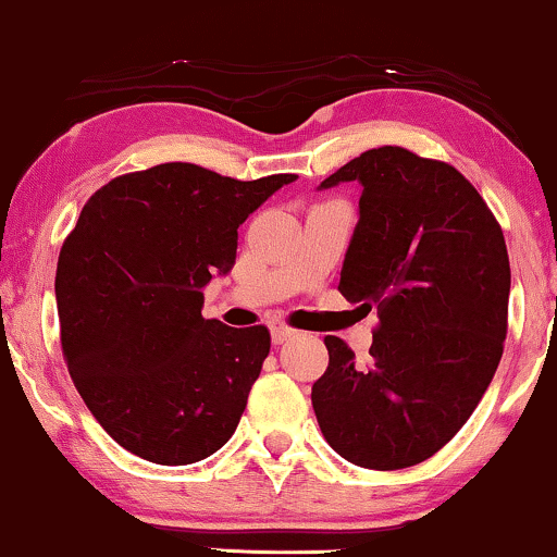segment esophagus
Listing matches in <instances>:
<instances>
[{
  "instance_id": "obj_1",
  "label": "esophagus",
  "mask_w": 557,
  "mask_h": 557,
  "mask_svg": "<svg viewBox=\"0 0 557 557\" xmlns=\"http://www.w3.org/2000/svg\"><path fill=\"white\" fill-rule=\"evenodd\" d=\"M296 334L294 326H288L284 322H278V319H273L271 322V337H273V345H284V342H288Z\"/></svg>"
}]
</instances>
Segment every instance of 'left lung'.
<instances>
[{"label":"left lung","mask_w":557,"mask_h":557,"mask_svg":"<svg viewBox=\"0 0 557 557\" xmlns=\"http://www.w3.org/2000/svg\"><path fill=\"white\" fill-rule=\"evenodd\" d=\"M362 185L339 292L377 309L370 362L324 337L311 387L319 429L364 469L416 467L451 441L490 387L507 337L509 256L476 187L403 147L362 151L322 182Z\"/></svg>","instance_id":"obj_1"}]
</instances>
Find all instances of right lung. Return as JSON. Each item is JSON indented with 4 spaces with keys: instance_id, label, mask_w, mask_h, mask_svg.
<instances>
[{
    "instance_id": "add662e5",
    "label": "right lung",
    "mask_w": 557,
    "mask_h": 557,
    "mask_svg": "<svg viewBox=\"0 0 557 557\" xmlns=\"http://www.w3.org/2000/svg\"><path fill=\"white\" fill-rule=\"evenodd\" d=\"M294 180L166 162L83 205L58 258L60 345L83 403L126 451L182 467L238 429L271 332L205 319L202 286L233 269L238 227Z\"/></svg>"
}]
</instances>
